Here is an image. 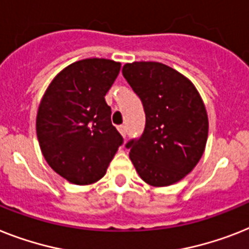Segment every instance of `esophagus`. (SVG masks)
<instances>
[{"label": "esophagus", "mask_w": 249, "mask_h": 249, "mask_svg": "<svg viewBox=\"0 0 249 249\" xmlns=\"http://www.w3.org/2000/svg\"><path fill=\"white\" fill-rule=\"evenodd\" d=\"M118 131H120L121 135H122L123 137H126V133H127L126 126H120V127H118Z\"/></svg>", "instance_id": "esophagus-1"}]
</instances>
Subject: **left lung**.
<instances>
[{"label":"left lung","mask_w":249,"mask_h":249,"mask_svg":"<svg viewBox=\"0 0 249 249\" xmlns=\"http://www.w3.org/2000/svg\"><path fill=\"white\" fill-rule=\"evenodd\" d=\"M122 73L142 102L146 124L126 145L143 182L166 187L183 179L202 157L209 118L200 92L184 75L160 62H132Z\"/></svg>","instance_id":"8db88e82"}]
</instances>
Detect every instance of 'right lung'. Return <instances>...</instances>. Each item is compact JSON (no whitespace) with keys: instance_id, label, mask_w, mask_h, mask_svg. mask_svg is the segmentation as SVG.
<instances>
[{"instance_id":"add662e5","label":"right lung","mask_w":249,"mask_h":249,"mask_svg":"<svg viewBox=\"0 0 249 249\" xmlns=\"http://www.w3.org/2000/svg\"><path fill=\"white\" fill-rule=\"evenodd\" d=\"M121 63L86 58L57 73L36 113V136L48 165L70 183L86 186L107 173L123 139L104 96Z\"/></svg>"}]
</instances>
